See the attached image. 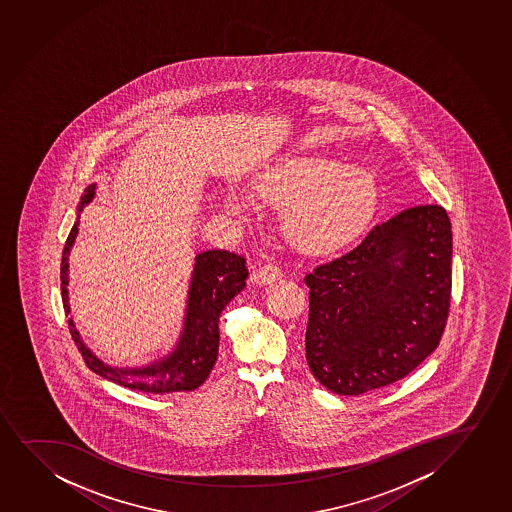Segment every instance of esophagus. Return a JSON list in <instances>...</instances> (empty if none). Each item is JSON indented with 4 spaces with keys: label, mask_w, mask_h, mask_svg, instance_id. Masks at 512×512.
I'll list each match as a JSON object with an SVG mask.
<instances>
[{
    "label": "esophagus",
    "mask_w": 512,
    "mask_h": 512,
    "mask_svg": "<svg viewBox=\"0 0 512 512\" xmlns=\"http://www.w3.org/2000/svg\"><path fill=\"white\" fill-rule=\"evenodd\" d=\"M281 278H283V271L276 264H264V266L257 269V273L253 274V279L259 285H269V283Z\"/></svg>",
    "instance_id": "esophagus-1"
}]
</instances>
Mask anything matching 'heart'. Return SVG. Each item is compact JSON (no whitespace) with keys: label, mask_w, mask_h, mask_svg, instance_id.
I'll return each mask as SVG.
<instances>
[{"label":"heart","mask_w":512,"mask_h":512,"mask_svg":"<svg viewBox=\"0 0 512 512\" xmlns=\"http://www.w3.org/2000/svg\"><path fill=\"white\" fill-rule=\"evenodd\" d=\"M260 200L283 208V231L309 252H337L352 243L375 215L379 184L365 168L325 154H292L262 168L253 180ZM231 212H243V194L226 196Z\"/></svg>","instance_id":"obj_1"}]
</instances>
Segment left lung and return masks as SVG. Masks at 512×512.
Instances as JSON below:
<instances>
[{
    "mask_svg": "<svg viewBox=\"0 0 512 512\" xmlns=\"http://www.w3.org/2000/svg\"><path fill=\"white\" fill-rule=\"evenodd\" d=\"M445 208H406L307 274L306 358L326 389L358 396L403 379L439 346L452 299Z\"/></svg>",
    "mask_w": 512,
    "mask_h": 512,
    "instance_id": "1",
    "label": "left lung"
}]
</instances>
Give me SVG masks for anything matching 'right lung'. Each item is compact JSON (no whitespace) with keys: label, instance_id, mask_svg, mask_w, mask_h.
Here are the masks:
<instances>
[{"label":"right lung","instance_id":"add662e5","mask_svg":"<svg viewBox=\"0 0 512 512\" xmlns=\"http://www.w3.org/2000/svg\"><path fill=\"white\" fill-rule=\"evenodd\" d=\"M95 196V184L87 187L81 196L78 210L88 205ZM80 215L74 222L71 233L67 236L62 262H60V292L66 314L69 307V253L78 236ZM246 260L236 253L226 250H206L196 257L193 278L187 295L186 318L180 333L179 342L168 356L153 361L140 368H118L106 365L93 354L80 333L69 318V332L74 344L81 352L88 368L114 384L123 385L133 391L149 394H168V392L194 391L198 389L212 372L219 354V318L220 312L246 286L248 269Z\"/></svg>","mask_w":512,"mask_h":512}]
</instances>
